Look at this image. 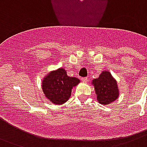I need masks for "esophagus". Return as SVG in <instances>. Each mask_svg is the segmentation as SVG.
I'll return each mask as SVG.
<instances>
[{
	"mask_svg": "<svg viewBox=\"0 0 147 147\" xmlns=\"http://www.w3.org/2000/svg\"><path fill=\"white\" fill-rule=\"evenodd\" d=\"M81 80L84 82V83H86V82L88 81V78L87 77H83V78H81Z\"/></svg>",
	"mask_w": 147,
	"mask_h": 147,
	"instance_id": "esophagus-1",
	"label": "esophagus"
}]
</instances>
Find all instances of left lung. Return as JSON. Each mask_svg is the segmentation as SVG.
<instances>
[{"label": "left lung", "mask_w": 147, "mask_h": 147, "mask_svg": "<svg viewBox=\"0 0 147 147\" xmlns=\"http://www.w3.org/2000/svg\"><path fill=\"white\" fill-rule=\"evenodd\" d=\"M92 84L94 85L97 100L103 105L116 100L119 96L117 81L108 71L102 72L99 78L94 79Z\"/></svg>", "instance_id": "left-lung-1"}]
</instances>
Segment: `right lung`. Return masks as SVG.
I'll use <instances>...</instances> for the list:
<instances>
[{
    "label": "right lung",
    "mask_w": 147,
    "mask_h": 147,
    "mask_svg": "<svg viewBox=\"0 0 147 147\" xmlns=\"http://www.w3.org/2000/svg\"><path fill=\"white\" fill-rule=\"evenodd\" d=\"M79 83V79L69 77L64 69L60 68L46 76L43 80L42 88L51 102L54 104H62L70 97L73 86Z\"/></svg>",
    "instance_id": "add662e5"
}]
</instances>
